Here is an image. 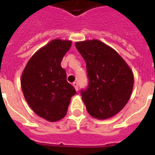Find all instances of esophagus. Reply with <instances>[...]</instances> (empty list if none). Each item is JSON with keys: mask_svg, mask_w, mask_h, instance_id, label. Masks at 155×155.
I'll use <instances>...</instances> for the list:
<instances>
[{"mask_svg": "<svg viewBox=\"0 0 155 155\" xmlns=\"http://www.w3.org/2000/svg\"><path fill=\"white\" fill-rule=\"evenodd\" d=\"M73 85H74V89H75L76 91H78V83L77 82H74V83H73Z\"/></svg>", "mask_w": 155, "mask_h": 155, "instance_id": "1", "label": "esophagus"}]
</instances>
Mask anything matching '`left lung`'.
<instances>
[{"mask_svg": "<svg viewBox=\"0 0 155 155\" xmlns=\"http://www.w3.org/2000/svg\"><path fill=\"white\" fill-rule=\"evenodd\" d=\"M85 59L89 84L81 91L89 114L107 119L117 114L130 99L134 74L113 48L97 39L75 43Z\"/></svg>", "mask_w": 155, "mask_h": 155, "instance_id": "8db88e82", "label": "left lung"}]
</instances>
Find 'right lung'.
Segmentation results:
<instances>
[{
  "mask_svg": "<svg viewBox=\"0 0 155 155\" xmlns=\"http://www.w3.org/2000/svg\"><path fill=\"white\" fill-rule=\"evenodd\" d=\"M71 44L70 40H52L32 55L21 74L27 102L37 115L48 122L59 121L66 115L70 99L76 93L61 67Z\"/></svg>",
  "mask_w": 155,
  "mask_h": 155,
  "instance_id": "obj_1",
  "label": "right lung"
}]
</instances>
